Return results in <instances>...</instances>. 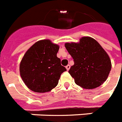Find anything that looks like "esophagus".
I'll return each mask as SVG.
<instances>
[{
  "instance_id": "esophagus-1",
  "label": "esophagus",
  "mask_w": 122,
  "mask_h": 122,
  "mask_svg": "<svg viewBox=\"0 0 122 122\" xmlns=\"http://www.w3.org/2000/svg\"><path fill=\"white\" fill-rule=\"evenodd\" d=\"M66 70H70V65H67L66 66Z\"/></svg>"
}]
</instances>
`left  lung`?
Here are the masks:
<instances>
[{
  "label": "left lung",
  "mask_w": 122,
  "mask_h": 122,
  "mask_svg": "<svg viewBox=\"0 0 122 122\" xmlns=\"http://www.w3.org/2000/svg\"><path fill=\"white\" fill-rule=\"evenodd\" d=\"M65 47L74 64L69 70L77 85L92 89L103 84L112 68L108 54L93 38L83 37L79 43H66Z\"/></svg>",
  "instance_id": "8db88e82"
}]
</instances>
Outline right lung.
<instances>
[{
  "mask_svg": "<svg viewBox=\"0 0 122 122\" xmlns=\"http://www.w3.org/2000/svg\"><path fill=\"white\" fill-rule=\"evenodd\" d=\"M60 46L49 39L36 42L29 48L20 64L24 83L36 93L49 92L56 87L61 74L66 71L57 57Z\"/></svg>",
  "mask_w": 122,
  "mask_h": 122,
  "instance_id": "add662e5",
  "label": "right lung"
}]
</instances>
